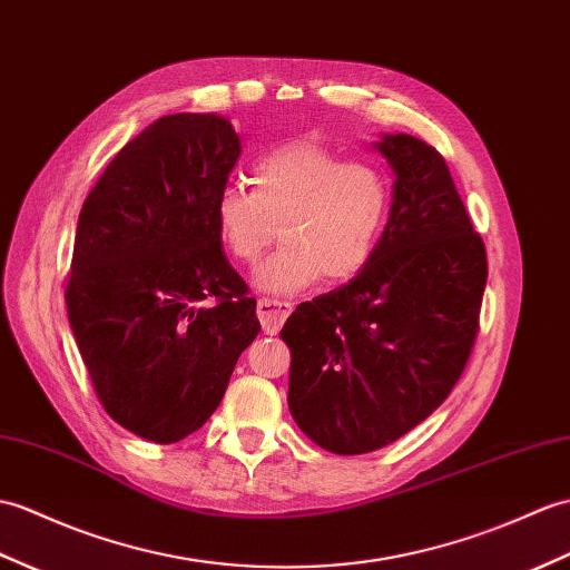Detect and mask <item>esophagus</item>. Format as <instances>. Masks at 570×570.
<instances>
[{
    "label": "esophagus",
    "instance_id": "1",
    "mask_svg": "<svg viewBox=\"0 0 570 570\" xmlns=\"http://www.w3.org/2000/svg\"><path fill=\"white\" fill-rule=\"evenodd\" d=\"M288 315H291V303H286V301H276L269 296H262L257 301V317L262 323V330L267 335L279 333Z\"/></svg>",
    "mask_w": 570,
    "mask_h": 570
}]
</instances>
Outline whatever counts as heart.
Here are the masks:
<instances>
[{"label":"heart","mask_w":570,"mask_h":570,"mask_svg":"<svg viewBox=\"0 0 570 570\" xmlns=\"http://www.w3.org/2000/svg\"><path fill=\"white\" fill-rule=\"evenodd\" d=\"M249 184V191L230 184L216 196V230L240 264H255L282 237L257 272V282L276 294H296L321 276L350 282L372 262L391 218L386 171L313 140L262 155Z\"/></svg>","instance_id":"1"}]
</instances>
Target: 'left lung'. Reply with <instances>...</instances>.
I'll return each mask as SVG.
<instances>
[{"label": "left lung", "mask_w": 570, "mask_h": 570, "mask_svg": "<svg viewBox=\"0 0 570 570\" xmlns=\"http://www.w3.org/2000/svg\"><path fill=\"white\" fill-rule=\"evenodd\" d=\"M395 171L391 218L372 262L301 303L282 330L288 407L325 452L354 456L401 440L464 374L479 335L488 257L432 145H376Z\"/></svg>", "instance_id": "1"}]
</instances>
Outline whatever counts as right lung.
Returning a JSON list of instances; mask_svg holds the SVG:
<instances>
[{
  "label": "right lung",
  "mask_w": 570,
  "mask_h": 570,
  "mask_svg": "<svg viewBox=\"0 0 570 570\" xmlns=\"http://www.w3.org/2000/svg\"><path fill=\"white\" fill-rule=\"evenodd\" d=\"M237 157L225 118L163 116L114 157L79 210L70 327L106 413L157 444L214 415L262 330L214 220Z\"/></svg>",
  "instance_id": "obj_1"
}]
</instances>
